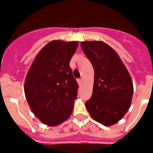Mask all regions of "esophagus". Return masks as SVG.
I'll return each mask as SVG.
<instances>
[{"label": "esophagus", "mask_w": 153, "mask_h": 153, "mask_svg": "<svg viewBox=\"0 0 153 153\" xmlns=\"http://www.w3.org/2000/svg\"><path fill=\"white\" fill-rule=\"evenodd\" d=\"M82 79H78V83H79V85L82 84Z\"/></svg>", "instance_id": "obj_1"}]
</instances>
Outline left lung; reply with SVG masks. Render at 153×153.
<instances>
[{"label":"left lung","instance_id":"8db88e82","mask_svg":"<svg viewBox=\"0 0 153 153\" xmlns=\"http://www.w3.org/2000/svg\"><path fill=\"white\" fill-rule=\"evenodd\" d=\"M81 47L94 69L92 97L85 102L90 116L105 126L117 123L129 110L134 92L128 69L117 52L102 41H84Z\"/></svg>","mask_w":153,"mask_h":153}]
</instances>
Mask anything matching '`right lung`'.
I'll use <instances>...</instances> for the list:
<instances>
[{
    "label": "right lung",
    "mask_w": 153,
    "mask_h": 153,
    "mask_svg": "<svg viewBox=\"0 0 153 153\" xmlns=\"http://www.w3.org/2000/svg\"><path fill=\"white\" fill-rule=\"evenodd\" d=\"M78 46L76 41H51L36 55L25 77L29 107L48 126L59 125L73 112L79 85L69 64Z\"/></svg>",
    "instance_id": "add662e5"
}]
</instances>
